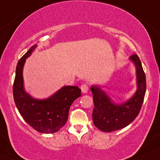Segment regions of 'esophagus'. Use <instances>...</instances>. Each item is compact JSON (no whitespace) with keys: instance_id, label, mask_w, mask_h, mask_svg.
<instances>
[{"instance_id":"34e87169","label":"esophagus","mask_w":160,"mask_h":160,"mask_svg":"<svg viewBox=\"0 0 160 160\" xmlns=\"http://www.w3.org/2000/svg\"><path fill=\"white\" fill-rule=\"evenodd\" d=\"M80 88H81L82 92L83 93V94H86V93L88 92V86L86 83H83L81 86V87H80Z\"/></svg>"}]
</instances>
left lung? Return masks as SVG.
<instances>
[{
	"instance_id": "left-lung-1",
	"label": "left lung",
	"mask_w": 160,
	"mask_h": 160,
	"mask_svg": "<svg viewBox=\"0 0 160 160\" xmlns=\"http://www.w3.org/2000/svg\"><path fill=\"white\" fill-rule=\"evenodd\" d=\"M130 60L136 66L137 90L127 102L116 104L99 87H91L94 105L93 122L97 128L104 132H112L126 127L138 116L142 108L146 91L145 74L137 54H132Z\"/></svg>"
}]
</instances>
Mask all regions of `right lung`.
I'll list each match as a JSON object with an SVG mask.
<instances>
[{
    "instance_id": "add662e5",
    "label": "right lung",
    "mask_w": 160,
    "mask_h": 160,
    "mask_svg": "<svg viewBox=\"0 0 160 160\" xmlns=\"http://www.w3.org/2000/svg\"><path fill=\"white\" fill-rule=\"evenodd\" d=\"M36 47L32 46L18 62L13 84L14 100L18 112L30 126L40 133L52 134L66 124L70 106L80 97L81 90L78 86H64L45 100H36L27 94L23 88V68L26 59Z\"/></svg>"
}]
</instances>
